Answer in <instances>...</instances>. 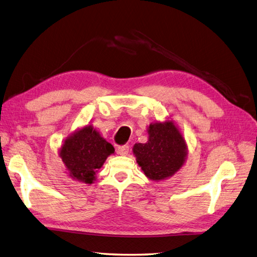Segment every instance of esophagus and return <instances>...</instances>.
Segmentation results:
<instances>
[{
  "instance_id": "obj_1",
  "label": "esophagus",
  "mask_w": 257,
  "mask_h": 257,
  "mask_svg": "<svg viewBox=\"0 0 257 257\" xmlns=\"http://www.w3.org/2000/svg\"><path fill=\"white\" fill-rule=\"evenodd\" d=\"M128 153V146L123 145L118 147V154L120 155H126Z\"/></svg>"
}]
</instances>
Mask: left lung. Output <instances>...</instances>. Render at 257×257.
<instances>
[{"label": "left lung", "instance_id": "1", "mask_svg": "<svg viewBox=\"0 0 257 257\" xmlns=\"http://www.w3.org/2000/svg\"><path fill=\"white\" fill-rule=\"evenodd\" d=\"M148 134V142L135 144L133 153L146 177L153 181L165 180L183 166L188 155L186 143L170 120L151 123Z\"/></svg>", "mask_w": 257, "mask_h": 257}]
</instances>
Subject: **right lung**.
I'll return each instance as SVG.
<instances>
[{
  "instance_id": "obj_1",
  "label": "right lung",
  "mask_w": 257,
  "mask_h": 257,
  "mask_svg": "<svg viewBox=\"0 0 257 257\" xmlns=\"http://www.w3.org/2000/svg\"><path fill=\"white\" fill-rule=\"evenodd\" d=\"M114 153V148L92 125L77 130L69 135L59 151L60 158L74 180L92 184L97 169Z\"/></svg>"
}]
</instances>
